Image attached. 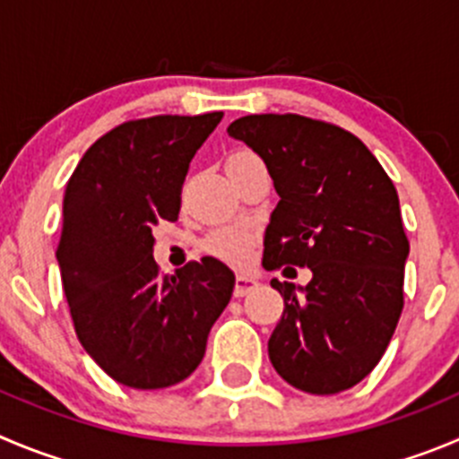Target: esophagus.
Wrapping results in <instances>:
<instances>
[{"label":"esophagus","instance_id":"obj_1","mask_svg":"<svg viewBox=\"0 0 459 459\" xmlns=\"http://www.w3.org/2000/svg\"><path fill=\"white\" fill-rule=\"evenodd\" d=\"M259 286L255 277L250 274H237V281H234V298H246L247 292L255 290Z\"/></svg>","mask_w":459,"mask_h":459}]
</instances>
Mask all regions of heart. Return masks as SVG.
Listing matches in <instances>:
<instances>
[{
  "mask_svg": "<svg viewBox=\"0 0 459 459\" xmlns=\"http://www.w3.org/2000/svg\"><path fill=\"white\" fill-rule=\"evenodd\" d=\"M247 151L234 152L232 157L243 155ZM252 241H255V232L246 225H222L216 227L213 232L207 234V238L203 241L204 252L218 256V259L232 261V264H238L247 256L250 252Z\"/></svg>",
  "mask_w": 459,
  "mask_h": 459,
  "instance_id": "b5f03b06",
  "label": "heart"
}]
</instances>
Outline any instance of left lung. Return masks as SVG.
I'll return each instance as SVG.
<instances>
[{
	"label": "left lung",
	"instance_id": "1",
	"mask_svg": "<svg viewBox=\"0 0 459 459\" xmlns=\"http://www.w3.org/2000/svg\"><path fill=\"white\" fill-rule=\"evenodd\" d=\"M227 133L265 161L279 194L264 268L313 273L304 288L270 281L283 298L270 363L308 394L349 390L377 368L403 311L410 243L394 185L356 134L326 121L247 115Z\"/></svg>",
	"mask_w": 459,
	"mask_h": 459
}]
</instances>
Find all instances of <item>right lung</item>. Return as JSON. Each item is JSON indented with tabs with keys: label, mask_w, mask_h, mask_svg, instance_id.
Masks as SVG:
<instances>
[{
	"label": "right lung",
	"mask_w": 459,
	"mask_h": 459,
	"mask_svg": "<svg viewBox=\"0 0 459 459\" xmlns=\"http://www.w3.org/2000/svg\"><path fill=\"white\" fill-rule=\"evenodd\" d=\"M222 112L126 121L96 139L65 189L56 259L74 329L121 385L161 390L200 365L234 273L213 256L161 274L152 227L178 221L189 161Z\"/></svg>",
	"instance_id": "obj_1"
}]
</instances>
